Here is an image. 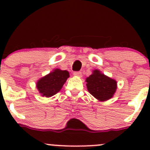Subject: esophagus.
<instances>
[{"label": "esophagus", "instance_id": "1", "mask_svg": "<svg viewBox=\"0 0 150 150\" xmlns=\"http://www.w3.org/2000/svg\"><path fill=\"white\" fill-rule=\"evenodd\" d=\"M73 75H75V76H76V77H79V78H81V77L82 76V73H81V72H73Z\"/></svg>", "mask_w": 150, "mask_h": 150}]
</instances>
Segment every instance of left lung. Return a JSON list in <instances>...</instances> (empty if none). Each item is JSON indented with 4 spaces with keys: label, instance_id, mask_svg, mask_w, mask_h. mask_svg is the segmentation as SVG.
Listing matches in <instances>:
<instances>
[{
    "label": "left lung",
    "instance_id": "left-lung-1",
    "mask_svg": "<svg viewBox=\"0 0 150 150\" xmlns=\"http://www.w3.org/2000/svg\"><path fill=\"white\" fill-rule=\"evenodd\" d=\"M86 81L89 93L101 102L111 99L117 89L116 81L106 76L99 69L93 70Z\"/></svg>",
    "mask_w": 150,
    "mask_h": 150
}]
</instances>
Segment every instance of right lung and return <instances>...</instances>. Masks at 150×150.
I'll list each match as a JSON object with an SVG mask.
<instances>
[{"label": "right lung", "instance_id": "obj_1", "mask_svg": "<svg viewBox=\"0 0 150 150\" xmlns=\"http://www.w3.org/2000/svg\"><path fill=\"white\" fill-rule=\"evenodd\" d=\"M69 77V72L55 69L53 72L40 78L37 82V88L41 96L51 97L58 93Z\"/></svg>", "mask_w": 150, "mask_h": 150}]
</instances>
